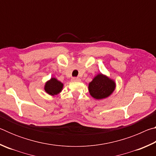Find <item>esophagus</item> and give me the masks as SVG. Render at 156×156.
Returning a JSON list of instances; mask_svg holds the SVG:
<instances>
[{
    "instance_id": "esophagus-1",
    "label": "esophagus",
    "mask_w": 156,
    "mask_h": 156,
    "mask_svg": "<svg viewBox=\"0 0 156 156\" xmlns=\"http://www.w3.org/2000/svg\"><path fill=\"white\" fill-rule=\"evenodd\" d=\"M72 81H73V82H79V81H80V79L79 78H73Z\"/></svg>"
}]
</instances>
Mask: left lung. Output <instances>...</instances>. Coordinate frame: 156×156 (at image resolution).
I'll return each mask as SVG.
<instances>
[{"instance_id":"left-lung-1","label":"left lung","mask_w":156,"mask_h":156,"mask_svg":"<svg viewBox=\"0 0 156 156\" xmlns=\"http://www.w3.org/2000/svg\"><path fill=\"white\" fill-rule=\"evenodd\" d=\"M115 88V83L107 76L99 73L89 84V91L95 99L106 98Z\"/></svg>"}]
</instances>
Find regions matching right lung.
<instances>
[{"mask_svg": "<svg viewBox=\"0 0 156 156\" xmlns=\"http://www.w3.org/2000/svg\"><path fill=\"white\" fill-rule=\"evenodd\" d=\"M62 87L63 84L61 82L58 80L56 78H51L45 83L44 91L51 96H54L58 94L62 91Z\"/></svg>", "mask_w": 156, "mask_h": 156, "instance_id": "obj_1", "label": "right lung"}]
</instances>
